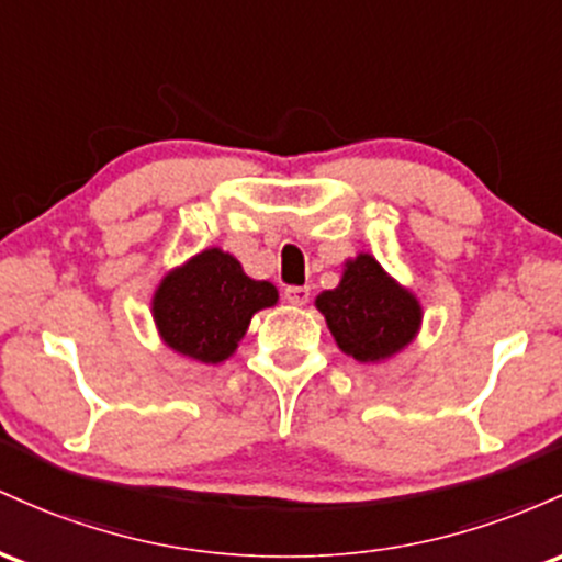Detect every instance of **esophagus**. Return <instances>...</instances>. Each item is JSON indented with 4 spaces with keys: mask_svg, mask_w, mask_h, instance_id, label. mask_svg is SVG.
Returning <instances> with one entry per match:
<instances>
[{
    "mask_svg": "<svg viewBox=\"0 0 562 562\" xmlns=\"http://www.w3.org/2000/svg\"><path fill=\"white\" fill-rule=\"evenodd\" d=\"M283 297H286V302H292V305H305V302L311 300V289H307V286H286Z\"/></svg>",
    "mask_w": 562,
    "mask_h": 562,
    "instance_id": "34e87169",
    "label": "esophagus"
}]
</instances>
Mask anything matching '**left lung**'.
Masks as SVG:
<instances>
[{
    "instance_id": "left-lung-1",
    "label": "left lung",
    "mask_w": 562,
    "mask_h": 562,
    "mask_svg": "<svg viewBox=\"0 0 562 562\" xmlns=\"http://www.w3.org/2000/svg\"><path fill=\"white\" fill-rule=\"evenodd\" d=\"M339 350L361 363L384 361L406 348L419 331L422 307L382 270L371 255H358L345 265L342 281L315 297Z\"/></svg>"
}]
</instances>
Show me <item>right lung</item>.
Returning <instances> with one entry per match:
<instances>
[{
  "label": "right lung",
  "mask_w": 562,
  "mask_h": 562,
  "mask_svg": "<svg viewBox=\"0 0 562 562\" xmlns=\"http://www.w3.org/2000/svg\"><path fill=\"white\" fill-rule=\"evenodd\" d=\"M270 281H255L223 249H204L164 276L154 294V321L172 350L201 363L233 356L251 315L276 305Z\"/></svg>",
  "instance_id": "add662e5"
}]
</instances>
